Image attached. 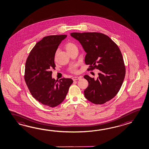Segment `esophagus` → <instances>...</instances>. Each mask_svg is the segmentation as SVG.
I'll use <instances>...</instances> for the list:
<instances>
[{
    "label": "esophagus",
    "instance_id": "34e87169",
    "mask_svg": "<svg viewBox=\"0 0 149 149\" xmlns=\"http://www.w3.org/2000/svg\"><path fill=\"white\" fill-rule=\"evenodd\" d=\"M81 76H75V77H73L72 78L73 81H76V80H78V79H81Z\"/></svg>",
    "mask_w": 149,
    "mask_h": 149
}]
</instances>
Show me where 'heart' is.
<instances>
[{"label":"heart","instance_id":"1","mask_svg":"<svg viewBox=\"0 0 149 149\" xmlns=\"http://www.w3.org/2000/svg\"><path fill=\"white\" fill-rule=\"evenodd\" d=\"M76 47V45L74 44L73 43L68 42L65 45V48L67 52H70L72 49ZM70 72L72 73H76L77 70H76V65H73L70 67L69 68Z\"/></svg>","mask_w":149,"mask_h":149}]
</instances>
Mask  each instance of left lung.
Here are the masks:
<instances>
[{"mask_svg": "<svg viewBox=\"0 0 149 149\" xmlns=\"http://www.w3.org/2000/svg\"><path fill=\"white\" fill-rule=\"evenodd\" d=\"M70 36L81 44L86 55L85 63L90 70L100 72L97 79L88 75L84 91L85 98L92 103L102 104L110 100L118 93L125 76V67L118 47L109 37L97 32L72 33Z\"/></svg>", "mask_w": 149, "mask_h": 149, "instance_id": "8db88e82", "label": "left lung"}]
</instances>
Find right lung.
<instances>
[{
  "label": "right lung",
  "instance_id": "right-lung-1",
  "mask_svg": "<svg viewBox=\"0 0 149 149\" xmlns=\"http://www.w3.org/2000/svg\"><path fill=\"white\" fill-rule=\"evenodd\" d=\"M66 35L44 37L36 43L25 63L24 79L32 95L43 105L55 107L60 104L67 95L73 81L63 78L57 81L52 78L55 69L56 52Z\"/></svg>",
  "mask_w": 149,
  "mask_h": 149
}]
</instances>
